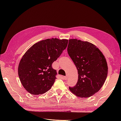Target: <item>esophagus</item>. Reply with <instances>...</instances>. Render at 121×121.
<instances>
[{"mask_svg":"<svg viewBox=\"0 0 121 121\" xmlns=\"http://www.w3.org/2000/svg\"><path fill=\"white\" fill-rule=\"evenodd\" d=\"M63 78H64L65 80H66V79H67V78H68V76H63Z\"/></svg>","mask_w":121,"mask_h":121,"instance_id":"esophagus-1","label":"esophagus"}]
</instances>
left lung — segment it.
I'll use <instances>...</instances> for the list:
<instances>
[{"mask_svg": "<svg viewBox=\"0 0 121 121\" xmlns=\"http://www.w3.org/2000/svg\"><path fill=\"white\" fill-rule=\"evenodd\" d=\"M68 53L76 67L78 81L69 90L77 97L88 98L101 89L108 74L106 59L95 45L77 39H70Z\"/></svg>", "mask_w": 121, "mask_h": 121, "instance_id": "1", "label": "left lung"}]
</instances>
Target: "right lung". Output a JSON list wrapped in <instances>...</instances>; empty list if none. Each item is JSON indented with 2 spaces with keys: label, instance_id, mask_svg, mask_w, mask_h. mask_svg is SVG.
I'll use <instances>...</instances> for the list:
<instances>
[{
  "label": "right lung",
  "instance_id": "obj_1",
  "mask_svg": "<svg viewBox=\"0 0 121 121\" xmlns=\"http://www.w3.org/2000/svg\"><path fill=\"white\" fill-rule=\"evenodd\" d=\"M68 40L47 39L36 43L22 56L18 67L22 85L34 95L48 91L56 81V71L52 67L67 48Z\"/></svg>",
  "mask_w": 121,
  "mask_h": 121
}]
</instances>
